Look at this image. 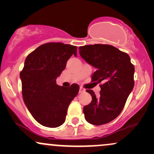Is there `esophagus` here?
I'll list each match as a JSON object with an SVG mask.
<instances>
[{
    "label": "esophagus",
    "instance_id": "obj_1",
    "mask_svg": "<svg viewBox=\"0 0 154 154\" xmlns=\"http://www.w3.org/2000/svg\"><path fill=\"white\" fill-rule=\"evenodd\" d=\"M85 90L83 89L82 87L79 88V93H85Z\"/></svg>",
    "mask_w": 154,
    "mask_h": 154
}]
</instances>
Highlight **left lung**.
<instances>
[{
  "label": "left lung",
  "mask_w": 154,
  "mask_h": 154,
  "mask_svg": "<svg viewBox=\"0 0 154 154\" xmlns=\"http://www.w3.org/2000/svg\"><path fill=\"white\" fill-rule=\"evenodd\" d=\"M79 54L96 71L92 82L102 83L98 96L87 90L92 101L83 108L86 121L91 125H102L119 115L134 87L135 67L126 53L109 45L95 44L79 48Z\"/></svg>",
  "instance_id": "1"
}]
</instances>
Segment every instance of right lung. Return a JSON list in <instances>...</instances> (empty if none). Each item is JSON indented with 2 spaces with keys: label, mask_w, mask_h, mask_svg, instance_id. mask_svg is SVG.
<instances>
[{
  "label": "right lung",
  "mask_w": 154,
  "mask_h": 154,
  "mask_svg": "<svg viewBox=\"0 0 154 154\" xmlns=\"http://www.w3.org/2000/svg\"><path fill=\"white\" fill-rule=\"evenodd\" d=\"M77 46L48 43L37 48L26 56L20 72L24 103L34 119L47 128H58L66 119L69 106L79 87L56 85V78L65 69L69 59L77 56Z\"/></svg>",
  "instance_id": "add662e5"
}]
</instances>
